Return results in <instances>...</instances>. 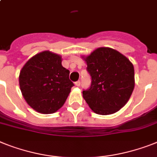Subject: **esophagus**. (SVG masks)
Returning <instances> with one entry per match:
<instances>
[{"label": "esophagus", "mask_w": 157, "mask_h": 157, "mask_svg": "<svg viewBox=\"0 0 157 157\" xmlns=\"http://www.w3.org/2000/svg\"><path fill=\"white\" fill-rule=\"evenodd\" d=\"M75 84L76 86H79L80 84H81V82H80V81H77V82H75Z\"/></svg>", "instance_id": "1"}]
</instances>
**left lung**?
<instances>
[{
	"instance_id": "1",
	"label": "left lung",
	"mask_w": 157,
	"mask_h": 157,
	"mask_svg": "<svg viewBox=\"0 0 157 157\" xmlns=\"http://www.w3.org/2000/svg\"><path fill=\"white\" fill-rule=\"evenodd\" d=\"M91 77L89 89L82 96L94 113L111 115L128 103L135 86L134 67L117 50L100 47L82 57Z\"/></svg>"
}]
</instances>
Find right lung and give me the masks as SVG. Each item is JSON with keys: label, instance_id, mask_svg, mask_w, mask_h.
<instances>
[{"label": "right lung", "instance_id": "add662e5", "mask_svg": "<svg viewBox=\"0 0 157 157\" xmlns=\"http://www.w3.org/2000/svg\"><path fill=\"white\" fill-rule=\"evenodd\" d=\"M62 57L50 51L37 54L20 72L19 85L26 103L41 114H52L63 107L74 83Z\"/></svg>", "mask_w": 157, "mask_h": 157}]
</instances>
